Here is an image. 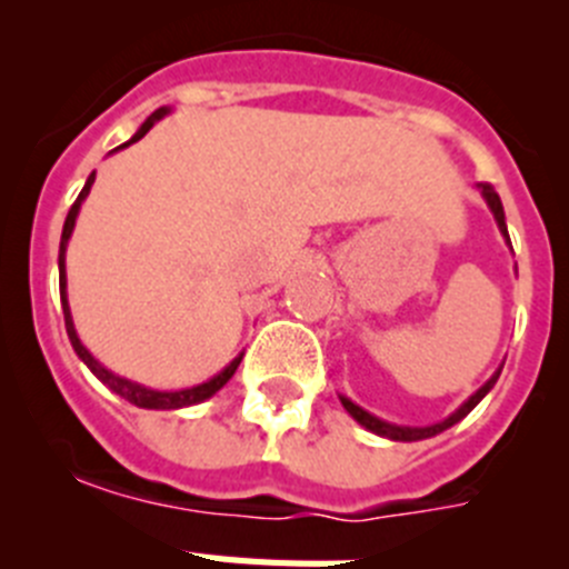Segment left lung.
I'll return each mask as SVG.
<instances>
[{
    "label": "left lung",
    "mask_w": 569,
    "mask_h": 569,
    "mask_svg": "<svg viewBox=\"0 0 569 569\" xmlns=\"http://www.w3.org/2000/svg\"><path fill=\"white\" fill-rule=\"evenodd\" d=\"M479 193H481V199H485V202H487V208H490L492 219H496V224H499V230H501V236H505V241H507V244H510V233H507L505 208H501L499 193H496V190H492V184H487V182L479 184ZM510 250H512V248H510ZM501 367H505V365H501ZM501 367H499V370H496V373L490 376V379L485 381V385L479 387V390H476V393L470 396V399L465 401V405L456 407L453 413L447 416V419L436 421V425H427V427H407V425H393V421H385V419H379V416L367 413L365 407H359L353 399H347V396H339V401H341V407H345L347 413L353 416V419L359 421V425L365 427V430H370V433L381 436V439H390V441H421V439H433V436L445 433L447 427L459 425V421L465 419L467 413H470L472 407L479 405V401L485 399L487 393H490L492 385L499 381Z\"/></svg>",
    "instance_id": "obj_1"
}]
</instances>
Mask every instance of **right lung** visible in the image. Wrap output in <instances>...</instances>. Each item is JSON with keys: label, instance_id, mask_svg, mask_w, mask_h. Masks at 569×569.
Returning <instances> with one entry per match:
<instances>
[{"label": "right lung", "instance_id": "right-lung-1", "mask_svg": "<svg viewBox=\"0 0 569 569\" xmlns=\"http://www.w3.org/2000/svg\"><path fill=\"white\" fill-rule=\"evenodd\" d=\"M173 108H159L153 110V113L148 116L142 122V128L136 130L133 136H130L128 142L119 144L116 150H122L128 148V144L139 142L144 133H148L150 128H153L159 119H164V116L170 113ZM116 150H110V153H116ZM93 179H97V173H90L88 176V182H84L82 193H79V199L73 202V208L68 210V219H64V228H62V241H59V299H62V313H64V330H68V339L70 345H73V350H77L79 359L88 365V370L93 376H97L99 381H102L108 390H113L116 396H122L124 401H130V405L136 407H144V410H182V407H193V405H202V401H208L210 396L219 393L224 385H228L230 379H233L236 373V367H239L241 356H244V350H241L239 356H236L233 361H230L228 367H222L219 373L210 376L208 381H202V385H193V387H182V390H156V387H148V385H139V381H130L124 379V376L113 373V370H108V367L102 365V361L97 359V356L90 353L88 347L82 345V339H79L77 328H73V316H70V305H68V276H64V253H68V241L70 236H73V228H77V216L79 210H82V202L88 199L90 193V184H93Z\"/></svg>", "mask_w": 569, "mask_h": 569}]
</instances>
